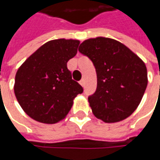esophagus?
<instances>
[{"label":"esophagus","instance_id":"34e87169","mask_svg":"<svg viewBox=\"0 0 160 160\" xmlns=\"http://www.w3.org/2000/svg\"><path fill=\"white\" fill-rule=\"evenodd\" d=\"M79 83H80V84H81L82 86H84V84H85V81H84V79L83 78V79H81V81H80Z\"/></svg>","mask_w":160,"mask_h":160}]
</instances>
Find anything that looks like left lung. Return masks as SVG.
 Listing matches in <instances>:
<instances>
[{"mask_svg":"<svg viewBox=\"0 0 160 160\" xmlns=\"http://www.w3.org/2000/svg\"><path fill=\"white\" fill-rule=\"evenodd\" d=\"M78 51L92 60L97 74L95 92L88 97L93 115L106 123L128 118L147 87L143 61L123 43L105 37L85 40Z\"/></svg>","mask_w":160,"mask_h":160,"instance_id":"obj_1","label":"left lung"}]
</instances>
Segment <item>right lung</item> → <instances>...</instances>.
<instances>
[{
	"label": "right lung",
	"mask_w": 160,
	"mask_h": 160,
	"mask_svg": "<svg viewBox=\"0 0 160 160\" xmlns=\"http://www.w3.org/2000/svg\"><path fill=\"white\" fill-rule=\"evenodd\" d=\"M80 42L58 39L44 43L21 65L14 92L23 110L41 123L55 124L69 112L83 87L72 79L68 61L75 57Z\"/></svg>",
	"instance_id": "obj_1"
}]
</instances>
